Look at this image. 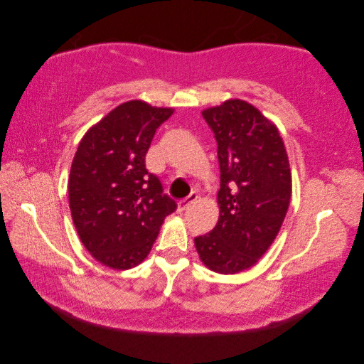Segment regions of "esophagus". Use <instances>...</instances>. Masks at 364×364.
I'll use <instances>...</instances> for the list:
<instances>
[{
	"instance_id": "34e87169",
	"label": "esophagus",
	"mask_w": 364,
	"mask_h": 364,
	"mask_svg": "<svg viewBox=\"0 0 364 364\" xmlns=\"http://www.w3.org/2000/svg\"><path fill=\"white\" fill-rule=\"evenodd\" d=\"M197 198H198L197 192H191V194H189L186 198H183V200H180V202H178V210H180V211H186L192 203L197 202Z\"/></svg>"
}]
</instances>
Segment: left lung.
<instances>
[{
    "mask_svg": "<svg viewBox=\"0 0 364 364\" xmlns=\"http://www.w3.org/2000/svg\"><path fill=\"white\" fill-rule=\"evenodd\" d=\"M202 114L218 141L220 215L210 233L194 239L196 249L214 272L237 274L257 264L282 228L289 161L277 127L250 103L228 100Z\"/></svg>",
    "mask_w": 364,
    "mask_h": 364,
    "instance_id": "8db88e82",
    "label": "left lung"
}]
</instances>
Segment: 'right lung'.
Instances as JSON below:
<instances>
[{"mask_svg": "<svg viewBox=\"0 0 364 364\" xmlns=\"http://www.w3.org/2000/svg\"><path fill=\"white\" fill-rule=\"evenodd\" d=\"M172 114V107L131 100L92 127L75 153L68 176L73 223L84 247L107 267L141 264L176 210L145 167L154 133Z\"/></svg>", "mask_w": 364, "mask_h": 364, "instance_id": "1", "label": "right lung"}]
</instances>
